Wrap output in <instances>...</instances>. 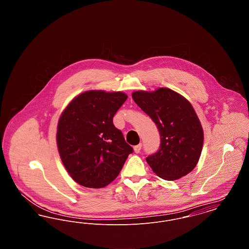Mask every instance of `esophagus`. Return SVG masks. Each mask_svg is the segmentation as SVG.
<instances>
[{
    "mask_svg": "<svg viewBox=\"0 0 249 249\" xmlns=\"http://www.w3.org/2000/svg\"><path fill=\"white\" fill-rule=\"evenodd\" d=\"M141 149H142V143H139V144L134 146V152L135 153H140Z\"/></svg>",
    "mask_w": 249,
    "mask_h": 249,
    "instance_id": "obj_1",
    "label": "esophagus"
}]
</instances>
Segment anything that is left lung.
<instances>
[{
	"label": "left lung",
	"instance_id": "1",
	"mask_svg": "<svg viewBox=\"0 0 249 249\" xmlns=\"http://www.w3.org/2000/svg\"><path fill=\"white\" fill-rule=\"evenodd\" d=\"M132 99L160 132L158 151L145 159L152 171L169 181L187 176L198 163L203 143L201 123L190 102L166 88L135 91Z\"/></svg>",
	"mask_w": 249,
	"mask_h": 249
}]
</instances>
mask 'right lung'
Wrapping results in <instances>:
<instances>
[{"mask_svg":"<svg viewBox=\"0 0 249 249\" xmlns=\"http://www.w3.org/2000/svg\"><path fill=\"white\" fill-rule=\"evenodd\" d=\"M127 98L122 92L90 90L74 98L61 114L57 131L60 159L79 185L106 187L133 152L113 123Z\"/></svg>","mask_w":249,"mask_h":249,"instance_id":"add662e5","label":"right lung"}]
</instances>
